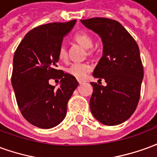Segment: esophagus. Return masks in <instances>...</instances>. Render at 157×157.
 Returning <instances> with one entry per match:
<instances>
[{
    "label": "esophagus",
    "instance_id": "esophagus-1",
    "mask_svg": "<svg viewBox=\"0 0 157 157\" xmlns=\"http://www.w3.org/2000/svg\"><path fill=\"white\" fill-rule=\"evenodd\" d=\"M78 82L80 85H82V84H83L85 82V81H83V80H78Z\"/></svg>",
    "mask_w": 157,
    "mask_h": 157
}]
</instances>
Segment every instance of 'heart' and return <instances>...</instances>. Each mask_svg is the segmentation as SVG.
Returning a JSON list of instances; mask_svg holds the SVG:
<instances>
[{
    "label": "heart",
    "mask_w": 157,
    "mask_h": 157,
    "mask_svg": "<svg viewBox=\"0 0 157 157\" xmlns=\"http://www.w3.org/2000/svg\"><path fill=\"white\" fill-rule=\"evenodd\" d=\"M74 39L84 48H88L89 53H92V49L91 47H92L93 41H92V36L90 35L88 33L84 32V31L76 33L74 35ZM58 56L60 60H65L67 59L66 48L64 45H60V47L59 48ZM91 70H92V65L89 63L75 62L69 67L68 72L76 78L82 79L84 78Z\"/></svg>",
    "instance_id": "heart-1"
}]
</instances>
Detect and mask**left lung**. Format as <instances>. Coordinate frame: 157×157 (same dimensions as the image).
Wrapping results in <instances>:
<instances>
[{
  "mask_svg": "<svg viewBox=\"0 0 157 157\" xmlns=\"http://www.w3.org/2000/svg\"><path fill=\"white\" fill-rule=\"evenodd\" d=\"M81 22L97 33L103 44L93 75L99 81L104 79L107 86L91 82L92 113L103 124H120L134 113L140 97L144 70L138 44L116 20L93 17Z\"/></svg>",
  "mask_w": 157,
  "mask_h": 157,
  "instance_id": "1",
  "label": "left lung"
}]
</instances>
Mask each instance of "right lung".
<instances>
[{"label": "right lung", "mask_w": 157, "mask_h": 157, "mask_svg": "<svg viewBox=\"0 0 157 157\" xmlns=\"http://www.w3.org/2000/svg\"><path fill=\"white\" fill-rule=\"evenodd\" d=\"M76 20L50 22L29 31L16 49L12 85L20 112L31 124L51 128L60 124L67 112V102L79 85L75 76L56 67L63 37ZM50 78L61 80L55 89Z\"/></svg>", "instance_id": "right-lung-1"}]
</instances>
